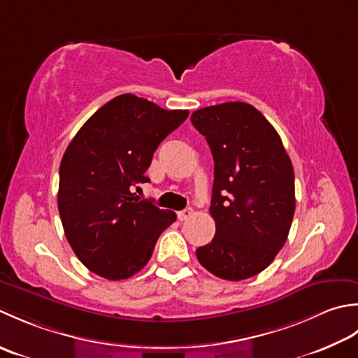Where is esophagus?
<instances>
[{
    "label": "esophagus",
    "mask_w": 358,
    "mask_h": 358,
    "mask_svg": "<svg viewBox=\"0 0 358 358\" xmlns=\"http://www.w3.org/2000/svg\"><path fill=\"white\" fill-rule=\"evenodd\" d=\"M193 208H185V210H182V211H178V217H179V221H187L188 217H192L193 216Z\"/></svg>",
    "instance_id": "34e87169"
}]
</instances>
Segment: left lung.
Wrapping results in <instances>:
<instances>
[{
  "label": "left lung",
  "mask_w": 358,
  "mask_h": 358,
  "mask_svg": "<svg viewBox=\"0 0 358 358\" xmlns=\"http://www.w3.org/2000/svg\"><path fill=\"white\" fill-rule=\"evenodd\" d=\"M192 123L215 160L216 233L196 257L222 280H247L271 266L286 243L295 213L294 166L276 129L244 101L201 108Z\"/></svg>",
  "instance_id": "obj_1"
}]
</instances>
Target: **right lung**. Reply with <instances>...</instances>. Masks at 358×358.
<instances>
[{"label":"right lung","mask_w":358,"mask_h":358,"mask_svg":"<svg viewBox=\"0 0 358 358\" xmlns=\"http://www.w3.org/2000/svg\"><path fill=\"white\" fill-rule=\"evenodd\" d=\"M188 117L122 94L80 128L60 164L58 211L77 258L106 280H127L147 266L166 227L176 221L137 196L159 143Z\"/></svg>","instance_id":"1"}]
</instances>
